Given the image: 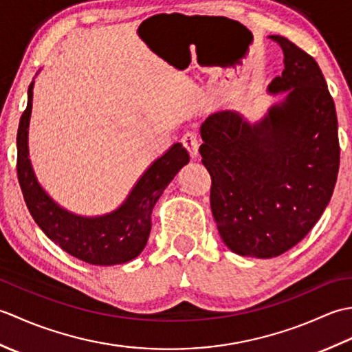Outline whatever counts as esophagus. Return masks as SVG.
Masks as SVG:
<instances>
[{"label":"esophagus","instance_id":"esophagus-1","mask_svg":"<svg viewBox=\"0 0 352 352\" xmlns=\"http://www.w3.org/2000/svg\"><path fill=\"white\" fill-rule=\"evenodd\" d=\"M183 145L188 148V151L190 154L192 159H197L198 157V148H199V139L195 133H186L183 139Z\"/></svg>","mask_w":352,"mask_h":352}]
</instances>
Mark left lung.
Listing matches in <instances>:
<instances>
[{"label":"left lung","instance_id":"1","mask_svg":"<svg viewBox=\"0 0 352 352\" xmlns=\"http://www.w3.org/2000/svg\"><path fill=\"white\" fill-rule=\"evenodd\" d=\"M284 71L267 86L280 95L258 121L221 110L201 124L210 206L223 243L245 257L281 256L307 236L333 195L339 172L338 116L315 58L271 36Z\"/></svg>","mask_w":352,"mask_h":352}]
</instances>
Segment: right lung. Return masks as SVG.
<instances>
[{"mask_svg": "<svg viewBox=\"0 0 352 352\" xmlns=\"http://www.w3.org/2000/svg\"><path fill=\"white\" fill-rule=\"evenodd\" d=\"M33 87L34 81L28 86L27 109L21 116L16 136L18 180L33 219L52 242L89 265L113 266L136 258L148 242L153 208L178 170L189 163V153L178 142L172 145L149 164L113 212L83 216L66 210L37 182L30 160L28 126Z\"/></svg>", "mask_w": 352, "mask_h": 352, "instance_id": "obj_1", "label": "right lung"}]
</instances>
